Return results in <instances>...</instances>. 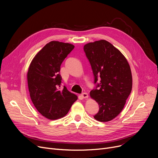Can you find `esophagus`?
<instances>
[{"mask_svg":"<svg viewBox=\"0 0 158 158\" xmlns=\"http://www.w3.org/2000/svg\"><path fill=\"white\" fill-rule=\"evenodd\" d=\"M81 96L83 98H88V94H86V93H82L81 95Z\"/></svg>","mask_w":158,"mask_h":158,"instance_id":"1","label":"esophagus"}]
</instances>
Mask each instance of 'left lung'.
Returning <instances> with one entry per match:
<instances>
[{"instance_id": "obj_1", "label": "left lung", "mask_w": 158, "mask_h": 158, "mask_svg": "<svg viewBox=\"0 0 158 158\" xmlns=\"http://www.w3.org/2000/svg\"><path fill=\"white\" fill-rule=\"evenodd\" d=\"M84 51L97 85L89 93L99 106V110L94 117L99 122L110 121L122 111L131 92L130 66L119 50L104 40L86 44ZM98 78L100 84L96 82Z\"/></svg>"}]
</instances>
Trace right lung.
Listing matches in <instances>:
<instances>
[{
    "label": "right lung",
    "mask_w": 158,
    "mask_h": 158,
    "mask_svg": "<svg viewBox=\"0 0 158 158\" xmlns=\"http://www.w3.org/2000/svg\"><path fill=\"white\" fill-rule=\"evenodd\" d=\"M74 48L68 43L52 41L33 58L27 72L31 101L39 113L50 120H57L68 113L77 95L65 86L61 88L60 66Z\"/></svg>",
    "instance_id": "obj_1"
}]
</instances>
